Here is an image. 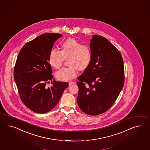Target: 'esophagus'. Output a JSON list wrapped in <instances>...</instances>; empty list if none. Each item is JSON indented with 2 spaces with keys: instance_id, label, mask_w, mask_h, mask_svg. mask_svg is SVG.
<instances>
[{
  "instance_id": "1",
  "label": "esophagus",
  "mask_w": 150,
  "mask_h": 150,
  "mask_svg": "<svg viewBox=\"0 0 150 150\" xmlns=\"http://www.w3.org/2000/svg\"><path fill=\"white\" fill-rule=\"evenodd\" d=\"M75 83H76L75 82H74V81H70L69 82V86L72 85H74V84H75Z\"/></svg>"
}]
</instances>
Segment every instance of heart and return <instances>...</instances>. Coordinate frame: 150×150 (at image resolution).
<instances>
[{"instance_id": "heart-1", "label": "heart", "mask_w": 150, "mask_h": 150, "mask_svg": "<svg viewBox=\"0 0 150 150\" xmlns=\"http://www.w3.org/2000/svg\"><path fill=\"white\" fill-rule=\"evenodd\" d=\"M91 50L76 39L70 38L61 45V51L53 49L49 54L50 64L54 68H59L65 59H68L70 67L57 71L56 77L60 81H69L77 75V69L83 70L89 65L92 59Z\"/></svg>"}]
</instances>
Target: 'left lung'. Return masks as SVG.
Wrapping results in <instances>:
<instances>
[{
    "mask_svg": "<svg viewBox=\"0 0 150 150\" xmlns=\"http://www.w3.org/2000/svg\"><path fill=\"white\" fill-rule=\"evenodd\" d=\"M92 59L77 77V104L89 115L104 113L112 105L124 86L121 54L104 37L94 35L91 40Z\"/></svg>",
    "mask_w": 150,
    "mask_h": 150,
    "instance_id": "obj_1",
    "label": "left lung"
}]
</instances>
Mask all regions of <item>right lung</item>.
Here are the masks:
<instances>
[{
	"label": "right lung",
	"instance_id": "obj_1",
	"mask_svg": "<svg viewBox=\"0 0 150 150\" xmlns=\"http://www.w3.org/2000/svg\"><path fill=\"white\" fill-rule=\"evenodd\" d=\"M62 35L45 33L26 43L17 58L13 76L21 99L38 113L49 112L57 105L67 82L56 81L52 75L49 58L54 42ZM51 81L53 86L45 85Z\"/></svg>",
	"mask_w": 150,
	"mask_h": 150
}]
</instances>
